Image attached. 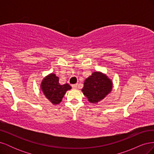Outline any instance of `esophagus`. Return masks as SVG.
I'll use <instances>...</instances> for the list:
<instances>
[{"instance_id":"34e87169","label":"esophagus","mask_w":154,"mask_h":154,"mask_svg":"<svg viewBox=\"0 0 154 154\" xmlns=\"http://www.w3.org/2000/svg\"><path fill=\"white\" fill-rule=\"evenodd\" d=\"M72 87L74 88V89H76L77 87H78V84H74V85H72Z\"/></svg>"}]
</instances>
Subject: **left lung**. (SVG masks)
<instances>
[{
	"label": "left lung",
	"mask_w": 154,
	"mask_h": 154,
	"mask_svg": "<svg viewBox=\"0 0 154 154\" xmlns=\"http://www.w3.org/2000/svg\"><path fill=\"white\" fill-rule=\"evenodd\" d=\"M112 89V82L106 74L94 72L84 82L82 92L88 101L97 103L105 98Z\"/></svg>",
	"instance_id": "8db88e82"
}]
</instances>
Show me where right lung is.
Instances as JSON below:
<instances>
[{"label":"right lung","mask_w":154,"mask_h":154,"mask_svg":"<svg viewBox=\"0 0 154 154\" xmlns=\"http://www.w3.org/2000/svg\"><path fill=\"white\" fill-rule=\"evenodd\" d=\"M44 94L53 105H58L62 101L66 92L71 89V87L67 83L60 85L59 78L51 73L45 76L40 85Z\"/></svg>","instance_id":"1"}]
</instances>
